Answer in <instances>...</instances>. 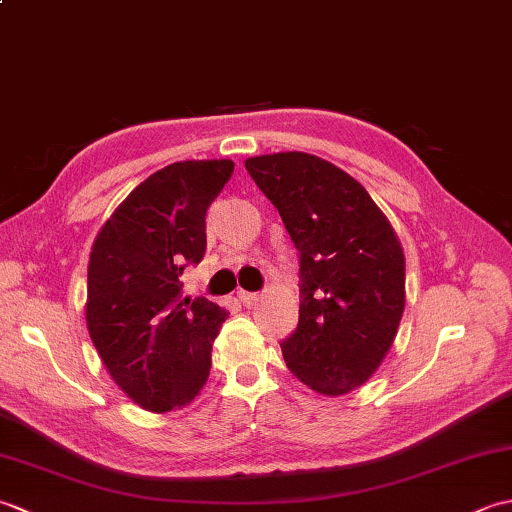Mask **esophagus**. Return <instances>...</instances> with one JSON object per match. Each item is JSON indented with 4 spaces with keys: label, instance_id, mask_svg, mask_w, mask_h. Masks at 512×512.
<instances>
[{
    "label": "esophagus",
    "instance_id": "obj_1",
    "mask_svg": "<svg viewBox=\"0 0 512 512\" xmlns=\"http://www.w3.org/2000/svg\"><path fill=\"white\" fill-rule=\"evenodd\" d=\"M239 299H242V303L246 308H250V306H255V303L262 299V295H257V292H239Z\"/></svg>",
    "mask_w": 512,
    "mask_h": 512
}]
</instances>
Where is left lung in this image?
Instances as JSON below:
<instances>
[{"instance_id": "8db88e82", "label": "left lung", "mask_w": 512, "mask_h": 512, "mask_svg": "<svg viewBox=\"0 0 512 512\" xmlns=\"http://www.w3.org/2000/svg\"><path fill=\"white\" fill-rule=\"evenodd\" d=\"M301 259L299 325L281 343L303 385L343 396L367 383L405 312V253L385 213L350 173L303 151L248 158Z\"/></svg>"}]
</instances>
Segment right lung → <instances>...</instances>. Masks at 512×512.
<instances>
[{"instance_id": "1", "label": "right lung", "mask_w": 512, "mask_h": 512, "mask_svg": "<svg viewBox=\"0 0 512 512\" xmlns=\"http://www.w3.org/2000/svg\"><path fill=\"white\" fill-rule=\"evenodd\" d=\"M233 160H182L140 182L96 235L88 264L90 339L114 383L147 411L187 407L211 372L228 310L182 295L206 250V209Z\"/></svg>"}]
</instances>
